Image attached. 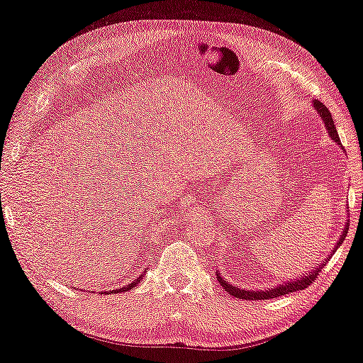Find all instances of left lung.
Instances as JSON below:
<instances>
[{"label": "left lung", "instance_id": "obj_1", "mask_svg": "<svg viewBox=\"0 0 363 363\" xmlns=\"http://www.w3.org/2000/svg\"><path fill=\"white\" fill-rule=\"evenodd\" d=\"M313 106H315V109L318 111V113H320L322 119L325 121L327 131L332 136L333 141L340 143L339 134H337V129H335V124H333L330 111H328L325 108V104L320 103V101H315V103H313ZM347 230H349V222H347V225L344 227V232H342V238L339 239V242H337V247H339V245L344 242V239H345V235H347ZM323 265H325V264L318 265L315 270H312V272L308 274V275H306V277H301L298 280L297 279L292 280V282L275 287V289H272V291H245V289L242 291V289L232 286L230 282H227L224 277H220V274L217 275V280H219L220 286L225 289L227 294H230V296H234V297H238V298H244V301H269V298H275V297H279V296H286V294H291V292H296V291H303V289H307L313 282V280H317L318 274H320V270H322Z\"/></svg>", "mask_w": 363, "mask_h": 363}]
</instances>
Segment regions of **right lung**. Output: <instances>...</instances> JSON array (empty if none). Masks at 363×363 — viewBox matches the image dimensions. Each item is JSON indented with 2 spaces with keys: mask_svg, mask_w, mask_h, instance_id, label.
<instances>
[{
  "mask_svg": "<svg viewBox=\"0 0 363 363\" xmlns=\"http://www.w3.org/2000/svg\"><path fill=\"white\" fill-rule=\"evenodd\" d=\"M141 280H143V275H139V277H138L136 280H134V282H131V284H129V286H128V287L118 289V291H109V292H111V294H119V292H125V291H131V289H133L134 286H136V284H139V282H141ZM109 292H106V294H109Z\"/></svg>",
  "mask_w": 363,
  "mask_h": 363,
  "instance_id": "add662e5",
  "label": "right lung"
}]
</instances>
